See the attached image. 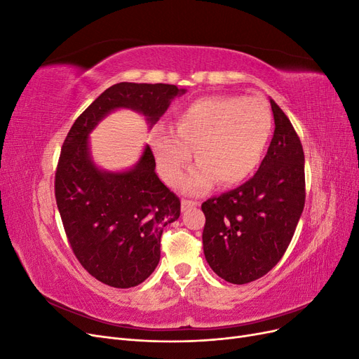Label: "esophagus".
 I'll return each mask as SVG.
<instances>
[{"mask_svg": "<svg viewBox=\"0 0 359 359\" xmlns=\"http://www.w3.org/2000/svg\"><path fill=\"white\" fill-rule=\"evenodd\" d=\"M196 206H199V202H191V201H182L181 202L182 211H189L191 208H196Z\"/></svg>", "mask_w": 359, "mask_h": 359, "instance_id": "esophagus-1", "label": "esophagus"}]
</instances>
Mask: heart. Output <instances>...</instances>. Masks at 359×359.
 I'll return each mask as SVG.
<instances>
[{
    "instance_id": "heart-1",
    "label": "heart",
    "mask_w": 359,
    "mask_h": 359,
    "mask_svg": "<svg viewBox=\"0 0 359 359\" xmlns=\"http://www.w3.org/2000/svg\"><path fill=\"white\" fill-rule=\"evenodd\" d=\"M173 127L158 124L149 136L158 172L163 181L175 186L194 149L199 165L184 180L182 189L199 194L215 180L232 187L253 175L266 153L273 118L257 97L211 95L181 106Z\"/></svg>"
}]
</instances>
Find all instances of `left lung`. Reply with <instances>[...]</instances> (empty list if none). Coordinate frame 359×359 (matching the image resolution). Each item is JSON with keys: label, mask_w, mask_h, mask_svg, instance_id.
Instances as JSON below:
<instances>
[{"label": "left lung", "mask_w": 359, "mask_h": 359, "mask_svg": "<svg viewBox=\"0 0 359 359\" xmlns=\"http://www.w3.org/2000/svg\"><path fill=\"white\" fill-rule=\"evenodd\" d=\"M269 103L276 130L255 177L202 203L205 259L233 285L255 281L277 265L306 202L301 140L280 106Z\"/></svg>", "instance_id": "1"}]
</instances>
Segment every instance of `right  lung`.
I'll return each instance as SVG.
<instances>
[{"instance_id":"right-lung-1","label":"right lung","mask_w":359,"mask_h":359,"mask_svg":"<svg viewBox=\"0 0 359 359\" xmlns=\"http://www.w3.org/2000/svg\"><path fill=\"white\" fill-rule=\"evenodd\" d=\"M187 90L168 83L121 82L102 93L72 126L55 173V198L73 253L102 283L127 289L145 281L160 260L163 229L181 202L156 173L149 145L132 168L106 170L91 156L90 133L118 109H132L149 128Z\"/></svg>"}]
</instances>
